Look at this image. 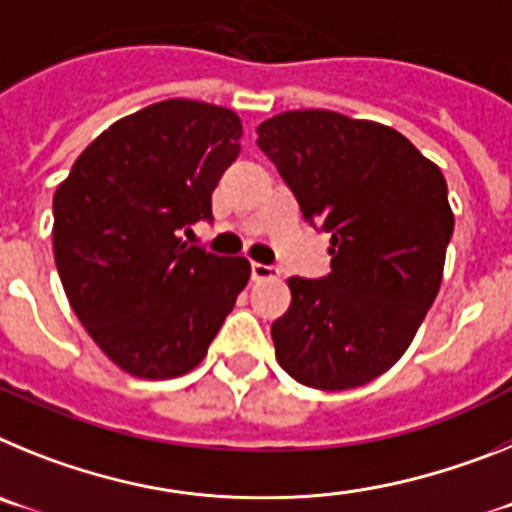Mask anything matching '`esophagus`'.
Returning <instances> with one entry per match:
<instances>
[{
	"instance_id": "34e87169",
	"label": "esophagus",
	"mask_w": 512,
	"mask_h": 512,
	"mask_svg": "<svg viewBox=\"0 0 512 512\" xmlns=\"http://www.w3.org/2000/svg\"><path fill=\"white\" fill-rule=\"evenodd\" d=\"M279 269L277 266H269V264H259V261H253L251 264V277L259 282V279H271L277 277Z\"/></svg>"
}]
</instances>
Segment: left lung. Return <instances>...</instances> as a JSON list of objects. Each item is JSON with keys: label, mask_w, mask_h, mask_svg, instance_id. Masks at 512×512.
<instances>
[{"label": "left lung", "mask_w": 512, "mask_h": 512, "mask_svg": "<svg viewBox=\"0 0 512 512\" xmlns=\"http://www.w3.org/2000/svg\"><path fill=\"white\" fill-rule=\"evenodd\" d=\"M256 133L302 217L330 233V274L287 282L277 361L315 390L372 382L408 351L441 287L446 179L402 133L341 112H282Z\"/></svg>", "instance_id": "obj_1"}]
</instances>
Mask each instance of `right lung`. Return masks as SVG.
<instances>
[{
  "label": "right lung",
  "instance_id": "right-lung-1",
  "mask_svg": "<svg viewBox=\"0 0 512 512\" xmlns=\"http://www.w3.org/2000/svg\"><path fill=\"white\" fill-rule=\"evenodd\" d=\"M225 107L166 99L94 138L53 194V256L76 318L120 369L171 379L200 364L251 277L243 256L179 238L212 220L241 153Z\"/></svg>",
  "mask_w": 512,
  "mask_h": 512
}]
</instances>
